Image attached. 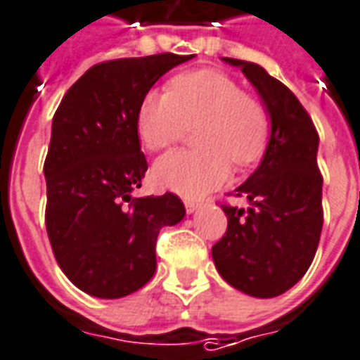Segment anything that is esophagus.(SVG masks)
<instances>
[{
	"label": "esophagus",
	"mask_w": 360,
	"mask_h": 360,
	"mask_svg": "<svg viewBox=\"0 0 360 360\" xmlns=\"http://www.w3.org/2000/svg\"><path fill=\"white\" fill-rule=\"evenodd\" d=\"M186 210H188V212H195L197 209H199V201H191V199H186Z\"/></svg>",
	"instance_id": "esophagus-1"
}]
</instances>
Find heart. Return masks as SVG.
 <instances>
[{"instance_id":"obj_1","label":"heart","mask_w":360,"mask_h":360,"mask_svg":"<svg viewBox=\"0 0 360 360\" xmlns=\"http://www.w3.org/2000/svg\"><path fill=\"white\" fill-rule=\"evenodd\" d=\"M199 148L172 151L155 163L151 182L161 190L201 197L228 180L229 163L245 169L266 150V106L229 75L195 70L174 75L167 93L150 91L136 112V131L146 150L163 151L188 129Z\"/></svg>"}]
</instances>
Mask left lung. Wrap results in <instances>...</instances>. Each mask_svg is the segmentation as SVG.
Wrapping results in <instances>:
<instances>
[{"label":"left lung","mask_w":360,"mask_h":360,"mask_svg":"<svg viewBox=\"0 0 360 360\" xmlns=\"http://www.w3.org/2000/svg\"><path fill=\"white\" fill-rule=\"evenodd\" d=\"M241 68L271 115L266 155L247 182L228 195L250 201L247 210L224 201L228 229L212 247L216 269L229 285L256 298L292 288L311 266L323 229V174L319 132L285 83L254 62Z\"/></svg>","instance_id":"1"}]
</instances>
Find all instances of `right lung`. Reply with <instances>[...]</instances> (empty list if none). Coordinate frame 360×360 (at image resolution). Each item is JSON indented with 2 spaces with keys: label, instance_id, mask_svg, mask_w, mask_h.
<instances>
[{
  "label": "right lung",
  "instance_id": "add662e5",
  "mask_svg": "<svg viewBox=\"0 0 360 360\" xmlns=\"http://www.w3.org/2000/svg\"><path fill=\"white\" fill-rule=\"evenodd\" d=\"M193 55L115 58L89 68L56 108L47 158L45 226L68 279L96 298L136 292L155 273L159 229L186 214L182 199L132 197L148 161L136 112L155 81Z\"/></svg>",
  "mask_w": 360,
  "mask_h": 360
}]
</instances>
